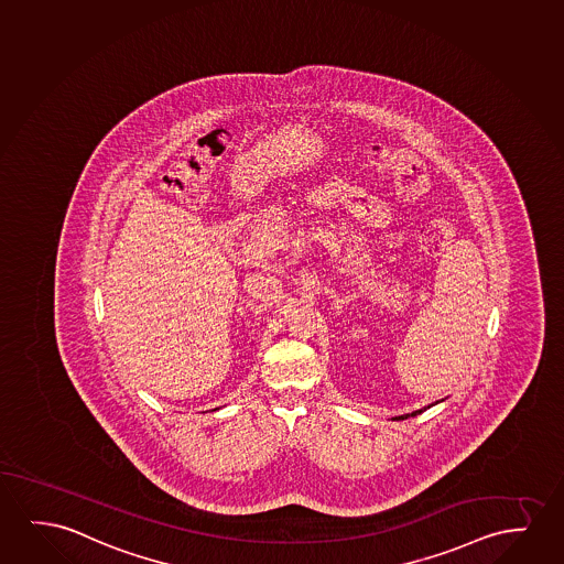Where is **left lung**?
<instances>
[{"mask_svg":"<svg viewBox=\"0 0 564 564\" xmlns=\"http://www.w3.org/2000/svg\"><path fill=\"white\" fill-rule=\"evenodd\" d=\"M436 403H438V401H434V403H431V405H426V408L416 409V411H413V413H408V415L393 416V421H403V419H409V416L421 415V413H423V411H426V409L433 408V405H436Z\"/></svg>","mask_w":564,"mask_h":564,"instance_id":"8db88e82","label":"left lung"}]
</instances>
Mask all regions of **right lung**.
<instances>
[{
  "mask_svg": "<svg viewBox=\"0 0 564 564\" xmlns=\"http://www.w3.org/2000/svg\"><path fill=\"white\" fill-rule=\"evenodd\" d=\"M213 411H217V409H213Z\"/></svg>",
  "mask_w": 564,
  "mask_h": 564,
  "instance_id": "1",
  "label": "right lung"
}]
</instances>
